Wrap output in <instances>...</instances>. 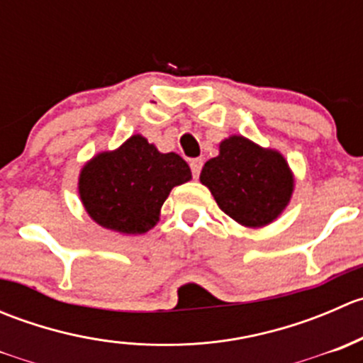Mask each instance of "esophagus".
<instances>
[{
	"label": "esophagus",
	"mask_w": 363,
	"mask_h": 363,
	"mask_svg": "<svg viewBox=\"0 0 363 363\" xmlns=\"http://www.w3.org/2000/svg\"><path fill=\"white\" fill-rule=\"evenodd\" d=\"M189 167H191L193 177L196 179L200 175V170H202V167H203V160H200V158L191 160V161H189Z\"/></svg>",
	"instance_id": "obj_1"
}]
</instances>
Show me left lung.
<instances>
[{
    "mask_svg": "<svg viewBox=\"0 0 363 363\" xmlns=\"http://www.w3.org/2000/svg\"><path fill=\"white\" fill-rule=\"evenodd\" d=\"M200 182L226 216L250 228L277 219L294 193V174L283 155L239 135L219 144V155L203 164Z\"/></svg>",
    "mask_w": 363,
    "mask_h": 363,
    "instance_id": "obj_1",
    "label": "left lung"
}]
</instances>
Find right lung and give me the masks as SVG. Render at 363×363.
<instances>
[{"instance_id": "add662e5", "label": "right lung", "mask_w": 363, "mask_h": 363, "mask_svg": "<svg viewBox=\"0 0 363 363\" xmlns=\"http://www.w3.org/2000/svg\"><path fill=\"white\" fill-rule=\"evenodd\" d=\"M191 179L188 163L175 152H160L133 135L119 149L100 152L79 175V195L91 219L113 232L137 235L160 221L172 188Z\"/></svg>"}]
</instances>
